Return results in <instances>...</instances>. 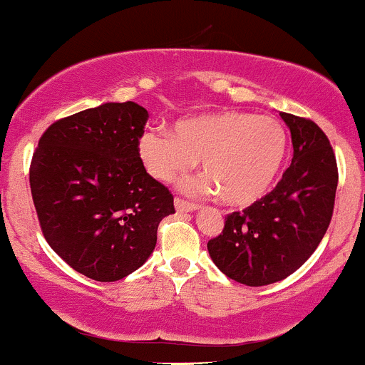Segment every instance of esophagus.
<instances>
[{
	"instance_id": "obj_1",
	"label": "esophagus",
	"mask_w": 365,
	"mask_h": 365,
	"mask_svg": "<svg viewBox=\"0 0 365 365\" xmlns=\"http://www.w3.org/2000/svg\"><path fill=\"white\" fill-rule=\"evenodd\" d=\"M174 205H175V210H178L179 214H184V212H193L198 208L195 203L186 202V200H182V198H175Z\"/></svg>"
}]
</instances>
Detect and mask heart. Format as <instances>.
<instances>
[{"label":"heart","mask_w":365,"mask_h":365,"mask_svg":"<svg viewBox=\"0 0 365 365\" xmlns=\"http://www.w3.org/2000/svg\"><path fill=\"white\" fill-rule=\"evenodd\" d=\"M288 151V134L277 118L222 110L175 122L174 130L148 128L138 153L153 179L170 182L202 162L207 178L191 184L200 193H219L224 203L245 207L267 193Z\"/></svg>","instance_id":"1"}]
</instances>
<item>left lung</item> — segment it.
<instances>
[{"mask_svg":"<svg viewBox=\"0 0 365 365\" xmlns=\"http://www.w3.org/2000/svg\"><path fill=\"white\" fill-rule=\"evenodd\" d=\"M279 115L292 133V165L271 193L227 215L207 245L217 267L247 286L272 284L300 269L333 217L338 169L329 139L309 118Z\"/></svg>","mask_w":365,"mask_h":365,"instance_id":"left-lung-1","label":"left lung"}]
</instances>
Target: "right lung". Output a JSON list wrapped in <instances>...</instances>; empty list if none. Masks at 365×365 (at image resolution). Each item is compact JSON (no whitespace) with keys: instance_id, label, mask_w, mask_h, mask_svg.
Returning a JSON list of instances; mask_svg holds the SVG:
<instances>
[{"instance_id":"1","label":"right lung","mask_w":365,"mask_h":365,"mask_svg":"<svg viewBox=\"0 0 365 365\" xmlns=\"http://www.w3.org/2000/svg\"><path fill=\"white\" fill-rule=\"evenodd\" d=\"M148 112L103 103L56 120L39 139L29 181L55 253L89 279L110 282L141 267L174 196L138 153Z\"/></svg>"}]
</instances>
